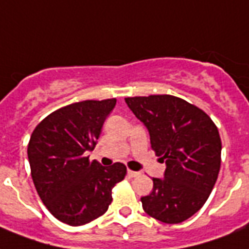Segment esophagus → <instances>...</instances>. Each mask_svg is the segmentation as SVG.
Instances as JSON below:
<instances>
[{
  "instance_id": "34e87169",
  "label": "esophagus",
  "mask_w": 249,
  "mask_h": 249,
  "mask_svg": "<svg viewBox=\"0 0 249 249\" xmlns=\"http://www.w3.org/2000/svg\"><path fill=\"white\" fill-rule=\"evenodd\" d=\"M127 174H128V177H131V178H135V177H139V175H140V173H139V171L128 170L127 171Z\"/></svg>"
}]
</instances>
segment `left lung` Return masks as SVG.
I'll return each mask as SVG.
<instances>
[{"label":"left lung","instance_id":"8db88e82","mask_svg":"<svg viewBox=\"0 0 249 249\" xmlns=\"http://www.w3.org/2000/svg\"><path fill=\"white\" fill-rule=\"evenodd\" d=\"M136 118L149 131L152 149L166 163L163 178L142 197L146 214L163 223H180L200 211L221 167V138L201 109L171 94L126 97Z\"/></svg>","mask_w":249,"mask_h":249}]
</instances>
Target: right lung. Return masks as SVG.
I'll return each instance as SVG.
<instances>
[{
  "mask_svg": "<svg viewBox=\"0 0 249 249\" xmlns=\"http://www.w3.org/2000/svg\"><path fill=\"white\" fill-rule=\"evenodd\" d=\"M117 98L70 104L42 119L31 135L28 161L38 196L55 218L82 226L111 204V190L126 177L121 162L103 166L89 161L105 119Z\"/></svg>",
  "mask_w": 249,
  "mask_h": 249,
  "instance_id": "obj_1",
  "label": "right lung"
}]
</instances>
